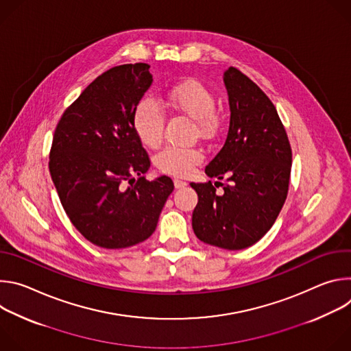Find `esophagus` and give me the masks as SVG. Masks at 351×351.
Segmentation results:
<instances>
[{
	"label": "esophagus",
	"instance_id": "obj_1",
	"mask_svg": "<svg viewBox=\"0 0 351 351\" xmlns=\"http://www.w3.org/2000/svg\"><path fill=\"white\" fill-rule=\"evenodd\" d=\"M173 184H175L176 189H182V187L187 186V182H184V180H182V179H175V180H173Z\"/></svg>",
	"mask_w": 351,
	"mask_h": 351
}]
</instances>
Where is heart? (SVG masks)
Wrapping results in <instances>:
<instances>
[{"label":"heart","instance_id":"obj_1","mask_svg":"<svg viewBox=\"0 0 351 351\" xmlns=\"http://www.w3.org/2000/svg\"><path fill=\"white\" fill-rule=\"evenodd\" d=\"M168 104L195 121L198 133L210 137L218 128V119L214 114L215 98L211 91L197 80H186L172 86L167 91ZM132 126L137 138L149 148L161 144L165 128V114L153 97H144L136 104L132 115ZM204 160L198 148H184L168 145L156 158V167L173 176H187Z\"/></svg>","mask_w":351,"mask_h":351}]
</instances>
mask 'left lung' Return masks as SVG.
<instances>
[{"label":"left lung","mask_w":351,"mask_h":351,"mask_svg":"<svg viewBox=\"0 0 351 351\" xmlns=\"http://www.w3.org/2000/svg\"><path fill=\"white\" fill-rule=\"evenodd\" d=\"M223 82L230 108L229 132L206 173L218 179L228 175L230 184H221L223 194H218L211 180L190 183L198 195L191 225L207 244L241 250L272 228L285 204L291 148L275 106L252 79L230 66Z\"/></svg>","instance_id":"1"}]
</instances>
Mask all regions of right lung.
Instances as JSON below:
<instances>
[{
  "label": "right lung",
  "instance_id": "add662e5",
  "mask_svg": "<svg viewBox=\"0 0 351 351\" xmlns=\"http://www.w3.org/2000/svg\"><path fill=\"white\" fill-rule=\"evenodd\" d=\"M148 64L111 68L93 80L61 117L49 173L73 226L93 244L126 248L157 228L173 191L168 176L147 180L149 158L132 115L153 83Z\"/></svg>",
  "mask_w": 351,
  "mask_h": 351
}]
</instances>
